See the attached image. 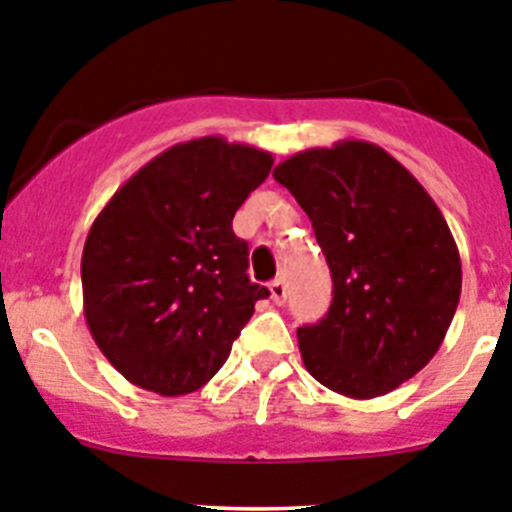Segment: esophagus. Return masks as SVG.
I'll return each instance as SVG.
<instances>
[{
  "label": "esophagus",
  "instance_id": "34e87169",
  "mask_svg": "<svg viewBox=\"0 0 512 512\" xmlns=\"http://www.w3.org/2000/svg\"><path fill=\"white\" fill-rule=\"evenodd\" d=\"M269 292H271V299H274L276 304H284V299H287V284H284V279L271 281Z\"/></svg>",
  "mask_w": 512,
  "mask_h": 512
}]
</instances>
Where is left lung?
I'll return each mask as SVG.
<instances>
[{"label":"left lung","instance_id":"8db88e82","mask_svg":"<svg viewBox=\"0 0 512 512\" xmlns=\"http://www.w3.org/2000/svg\"><path fill=\"white\" fill-rule=\"evenodd\" d=\"M332 271L330 312L297 330L304 368L348 398L386 396L437 355L462 292L442 210L378 144L345 139L276 164Z\"/></svg>","mask_w":512,"mask_h":512}]
</instances>
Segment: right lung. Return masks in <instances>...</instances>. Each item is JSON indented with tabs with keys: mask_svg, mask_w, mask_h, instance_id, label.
I'll list each match as a JSON object with an SVG mask.
<instances>
[{
	"mask_svg": "<svg viewBox=\"0 0 512 512\" xmlns=\"http://www.w3.org/2000/svg\"><path fill=\"white\" fill-rule=\"evenodd\" d=\"M271 164L248 144L190 139L144 164L96 215L81 259L83 314L129 383L185 396L223 368L253 304L269 297L248 279L233 215Z\"/></svg>",
	"mask_w": 512,
	"mask_h": 512,
	"instance_id": "right-lung-1",
	"label": "right lung"
}]
</instances>
